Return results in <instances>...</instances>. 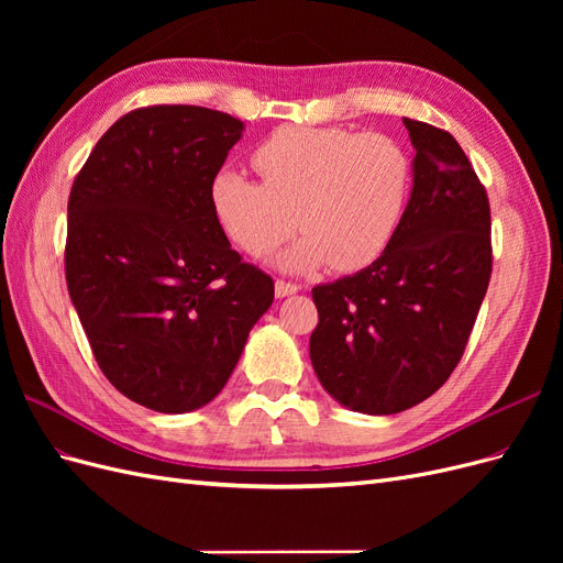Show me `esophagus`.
<instances>
[{
  "label": "esophagus",
  "mask_w": 563,
  "mask_h": 563,
  "mask_svg": "<svg viewBox=\"0 0 563 563\" xmlns=\"http://www.w3.org/2000/svg\"><path fill=\"white\" fill-rule=\"evenodd\" d=\"M298 284H291V282H282V279H277L275 282V294H277V298H286V296H294V294H298Z\"/></svg>",
  "instance_id": "obj_1"
}]
</instances>
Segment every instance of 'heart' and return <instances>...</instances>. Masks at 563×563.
<instances>
[{
  "mask_svg": "<svg viewBox=\"0 0 563 563\" xmlns=\"http://www.w3.org/2000/svg\"><path fill=\"white\" fill-rule=\"evenodd\" d=\"M261 183L234 168L211 180L209 201L220 230L249 255H265L296 228L302 232L272 263L284 272L329 265L354 272L389 244L408 192L404 150L380 133L291 124L253 150Z\"/></svg>",
  "mask_w": 563,
  "mask_h": 563,
  "instance_id": "heart-1",
  "label": "heart"
}]
</instances>
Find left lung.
Segmentation results:
<instances>
[{"label": "left lung", "mask_w": 563, "mask_h": 563, "mask_svg": "<svg viewBox=\"0 0 563 563\" xmlns=\"http://www.w3.org/2000/svg\"><path fill=\"white\" fill-rule=\"evenodd\" d=\"M413 187L380 258L312 288L310 360L356 413H401L449 380L490 279V209L451 133L404 117Z\"/></svg>", "instance_id": "left-lung-1"}]
</instances>
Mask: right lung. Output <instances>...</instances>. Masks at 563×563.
Returning <instances> with one entry per match:
<instances>
[{"mask_svg": "<svg viewBox=\"0 0 563 563\" xmlns=\"http://www.w3.org/2000/svg\"><path fill=\"white\" fill-rule=\"evenodd\" d=\"M242 133L199 106L133 110L96 143L67 201L65 279L84 333L106 378L152 411L216 399L275 300L209 201Z\"/></svg>", "mask_w": 563, "mask_h": 563, "instance_id": "obj_1", "label": "right lung"}]
</instances>
